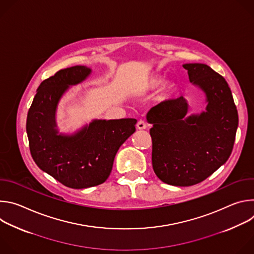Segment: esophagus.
<instances>
[{"instance_id": "1", "label": "esophagus", "mask_w": 254, "mask_h": 254, "mask_svg": "<svg viewBox=\"0 0 254 254\" xmlns=\"http://www.w3.org/2000/svg\"><path fill=\"white\" fill-rule=\"evenodd\" d=\"M136 128L137 129H146L147 128V124L143 121H138L136 124Z\"/></svg>"}]
</instances>
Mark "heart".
<instances>
[{
	"mask_svg": "<svg viewBox=\"0 0 254 254\" xmlns=\"http://www.w3.org/2000/svg\"><path fill=\"white\" fill-rule=\"evenodd\" d=\"M163 82H164V77L160 74L146 75V76H142V77L138 78L134 82L132 90L136 95L143 96V95H147V94L155 91L157 88H159L163 84ZM175 90H176V84L172 81L167 82L163 86V88L158 96V99L160 101L168 100L173 95Z\"/></svg>",
	"mask_w": 254,
	"mask_h": 254,
	"instance_id": "obj_1",
	"label": "heart"
}]
</instances>
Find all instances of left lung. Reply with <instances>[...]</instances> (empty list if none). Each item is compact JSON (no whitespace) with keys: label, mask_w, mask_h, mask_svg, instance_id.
Segmentation results:
<instances>
[{"label":"left lung","mask_w":254,"mask_h":254,"mask_svg":"<svg viewBox=\"0 0 254 254\" xmlns=\"http://www.w3.org/2000/svg\"><path fill=\"white\" fill-rule=\"evenodd\" d=\"M190 82L202 90L206 108L188 116L181 96L151 108L152 163L158 178L173 186L198 184L226 163L238 127V114L228 83L203 63H186Z\"/></svg>","instance_id":"obj_1"}]
</instances>
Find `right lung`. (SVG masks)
I'll use <instances>...</instances> for the list:
<instances>
[{
    "label": "right lung",
    "mask_w": 254,
    "mask_h": 254,
    "mask_svg": "<svg viewBox=\"0 0 254 254\" xmlns=\"http://www.w3.org/2000/svg\"><path fill=\"white\" fill-rule=\"evenodd\" d=\"M91 72L82 65L58 71L40 84L27 116L26 129L34 162L72 189L105 182L120 147L135 131L134 119L93 120L73 133L59 131L56 112L61 97Z\"/></svg>",
    "instance_id": "right-lung-1"
}]
</instances>
